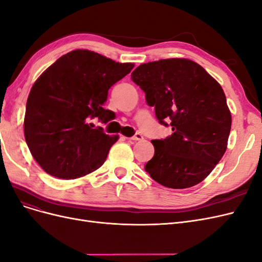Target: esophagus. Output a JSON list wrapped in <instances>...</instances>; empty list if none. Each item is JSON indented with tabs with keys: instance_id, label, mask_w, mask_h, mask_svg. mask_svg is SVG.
Masks as SVG:
<instances>
[{
	"instance_id": "esophagus-1",
	"label": "esophagus",
	"mask_w": 262,
	"mask_h": 262,
	"mask_svg": "<svg viewBox=\"0 0 262 262\" xmlns=\"http://www.w3.org/2000/svg\"><path fill=\"white\" fill-rule=\"evenodd\" d=\"M128 140H132V141H141V140H143V136H142L141 133H136V134H134L133 137L129 138Z\"/></svg>"
}]
</instances>
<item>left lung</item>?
<instances>
[{
    "mask_svg": "<svg viewBox=\"0 0 262 262\" xmlns=\"http://www.w3.org/2000/svg\"><path fill=\"white\" fill-rule=\"evenodd\" d=\"M131 78L160 123L169 121L172 130L164 140H152L155 153L145 170L167 188L198 185L227 148L232 116L223 89L201 66L180 58L143 63Z\"/></svg>",
    "mask_w": 262,
    "mask_h": 262,
    "instance_id": "8db88e82",
    "label": "left lung"
}]
</instances>
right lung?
<instances>
[{
    "label": "right lung",
    "mask_w": 262,
    "mask_h": 262,
    "mask_svg": "<svg viewBox=\"0 0 262 262\" xmlns=\"http://www.w3.org/2000/svg\"><path fill=\"white\" fill-rule=\"evenodd\" d=\"M133 68V63L77 49L38 77L27 99L24 133L31 155L47 173L75 179L104 164L119 136H108L90 120H110L114 113L102 108L108 91Z\"/></svg>",
    "instance_id": "1"
}]
</instances>
